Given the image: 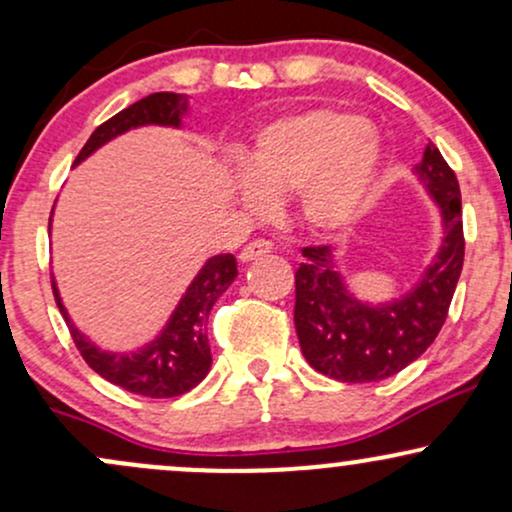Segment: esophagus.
<instances>
[{"label": "esophagus", "mask_w": 512, "mask_h": 512, "mask_svg": "<svg viewBox=\"0 0 512 512\" xmlns=\"http://www.w3.org/2000/svg\"><path fill=\"white\" fill-rule=\"evenodd\" d=\"M269 252H272V243H269V240H252V243H248L240 250V262H255L260 260V257L269 255Z\"/></svg>", "instance_id": "obj_1"}]
</instances>
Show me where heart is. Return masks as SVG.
<instances>
[{
    "label": "heart",
    "instance_id": "obj_1",
    "mask_svg": "<svg viewBox=\"0 0 512 512\" xmlns=\"http://www.w3.org/2000/svg\"><path fill=\"white\" fill-rule=\"evenodd\" d=\"M380 170L383 144L366 117L308 108L260 129L236 178V197L264 216L272 199L296 192V221L317 236H339L373 207Z\"/></svg>",
    "mask_w": 512,
    "mask_h": 512
}]
</instances>
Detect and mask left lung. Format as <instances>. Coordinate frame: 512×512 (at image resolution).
I'll return each instance as SVG.
<instances>
[{
  "mask_svg": "<svg viewBox=\"0 0 512 512\" xmlns=\"http://www.w3.org/2000/svg\"><path fill=\"white\" fill-rule=\"evenodd\" d=\"M414 175L440 209L443 240L404 296L361 301L346 286L332 248H303L293 308L298 342L305 361L339 383H378L399 373L433 344L448 317L464 262L460 185L433 144Z\"/></svg>",
  "mask_w": 512,
  "mask_h": 512,
  "instance_id": "obj_1",
  "label": "left lung"
}]
</instances>
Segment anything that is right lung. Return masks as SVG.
Returning <instances> with one entry per match:
<instances>
[{"label":"right lung","instance_id":"right-lung-1","mask_svg":"<svg viewBox=\"0 0 512 512\" xmlns=\"http://www.w3.org/2000/svg\"><path fill=\"white\" fill-rule=\"evenodd\" d=\"M190 113V96L185 93H151L129 108L120 110L96 132L88 137L84 149L76 156L74 166L84 163L88 156L96 154L120 134L137 127H182V117ZM52 228V219H50ZM238 276V262L233 255H214L204 262L192 284L182 293V298L175 305L173 315L163 325V330L156 334L151 342L134 351H105L86 337L79 327L74 325L64 308L57 281L52 276V291H55L57 308L67 322L69 332L76 349L81 351L84 361L96 370L101 378L108 380L122 390L134 392L142 397H178L190 392L207 378L211 368V349L207 337V320L214 303L219 301L221 293L233 284Z\"/></svg>","mask_w":512,"mask_h":512}]
</instances>
